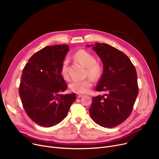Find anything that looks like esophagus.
<instances>
[{"instance_id": "1", "label": "esophagus", "mask_w": 159, "mask_h": 159, "mask_svg": "<svg viewBox=\"0 0 159 159\" xmlns=\"http://www.w3.org/2000/svg\"><path fill=\"white\" fill-rule=\"evenodd\" d=\"M77 98H80L81 97H82V94H80V93H78V94H77Z\"/></svg>"}]
</instances>
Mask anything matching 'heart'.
<instances>
[{"label":"heart","mask_w":159,"mask_h":159,"mask_svg":"<svg viewBox=\"0 0 159 159\" xmlns=\"http://www.w3.org/2000/svg\"><path fill=\"white\" fill-rule=\"evenodd\" d=\"M75 59L87 68V74L89 77L94 80L97 79L101 73V68L96 62L95 57L84 49H79L73 55ZM69 60L65 58L61 66L60 73L64 79L68 78ZM92 87V82L89 79L83 80H73L69 84L71 91L77 93H88Z\"/></svg>","instance_id":"b5f03b06"}]
</instances>
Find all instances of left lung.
<instances>
[{
  "label": "left lung",
  "mask_w": 159,
  "mask_h": 159,
  "mask_svg": "<svg viewBox=\"0 0 159 159\" xmlns=\"http://www.w3.org/2000/svg\"><path fill=\"white\" fill-rule=\"evenodd\" d=\"M91 47L103 64V72L96 86L104 94L93 97L89 111L93 121L104 128H114L130 115L139 93L135 66L124 53L107 44Z\"/></svg>",
  "instance_id": "obj_1"
}]
</instances>
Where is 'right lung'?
Returning <instances> with one entry per match:
<instances>
[{
  "label": "right lung",
  "instance_id": "right-lung-1",
  "mask_svg": "<svg viewBox=\"0 0 159 159\" xmlns=\"http://www.w3.org/2000/svg\"><path fill=\"white\" fill-rule=\"evenodd\" d=\"M68 45L46 46L28 60L23 69L19 95L29 117L43 127H51L66 116L76 95L62 94L68 88L60 70Z\"/></svg>",
  "mask_w": 159,
  "mask_h": 159
}]
</instances>
